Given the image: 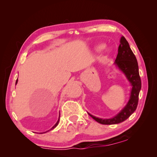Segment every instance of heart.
I'll list each match as a JSON object with an SVG mask.
<instances>
[{
	"label": "heart",
	"mask_w": 157,
	"mask_h": 157,
	"mask_svg": "<svg viewBox=\"0 0 157 157\" xmlns=\"http://www.w3.org/2000/svg\"><path fill=\"white\" fill-rule=\"evenodd\" d=\"M105 48V46L103 44H100V45H98V46L96 47V50L98 51H100V50H102L103 48Z\"/></svg>",
	"instance_id": "heart-1"
}]
</instances>
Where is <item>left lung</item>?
I'll return each instance as SVG.
<instances>
[{"label":"left lung","instance_id":"left-lung-1","mask_svg":"<svg viewBox=\"0 0 157 157\" xmlns=\"http://www.w3.org/2000/svg\"><path fill=\"white\" fill-rule=\"evenodd\" d=\"M118 55L114 63L125 75L128 81L131 83L132 86L131 94L125 107L112 118H99L88 113L95 121L102 124H118L127 120L136 109L139 102V92L141 89V80L139 75L136 58L124 36L121 37Z\"/></svg>","mask_w":157,"mask_h":157}]
</instances>
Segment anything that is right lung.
Returning a JSON list of instances; mask_svg holds the SVG:
<instances>
[{
    "instance_id": "right-lung-1",
    "label": "right lung",
    "mask_w": 157,
    "mask_h": 157,
    "mask_svg": "<svg viewBox=\"0 0 157 157\" xmlns=\"http://www.w3.org/2000/svg\"><path fill=\"white\" fill-rule=\"evenodd\" d=\"M17 82H18V79H17V81H16V84H17ZM59 119H58V121H57V123H56V124H55V125L54 126H53L52 127V128L51 129H50V130H51V129H54V128H55V127H56L57 126V124H58V123H59ZM48 131H49V130H48ZM48 131H47V132H48ZM46 132H44V133H46Z\"/></svg>"
}]
</instances>
